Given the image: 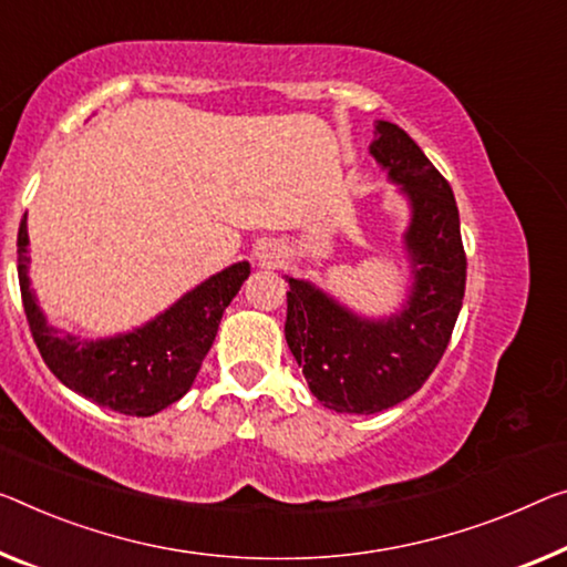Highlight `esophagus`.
Segmentation results:
<instances>
[{
    "label": "esophagus",
    "mask_w": 567,
    "mask_h": 567,
    "mask_svg": "<svg viewBox=\"0 0 567 567\" xmlns=\"http://www.w3.org/2000/svg\"><path fill=\"white\" fill-rule=\"evenodd\" d=\"M256 260H258V266L276 268L278 264H281V254H278V248L274 246V243H260V246L256 248Z\"/></svg>",
    "instance_id": "34e87169"
}]
</instances>
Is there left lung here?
<instances>
[{
	"instance_id": "obj_1",
	"label": "left lung",
	"mask_w": 567,
	"mask_h": 567,
	"mask_svg": "<svg viewBox=\"0 0 567 567\" xmlns=\"http://www.w3.org/2000/svg\"><path fill=\"white\" fill-rule=\"evenodd\" d=\"M370 154L411 203L403 235L413 286L388 319L357 317L309 281L286 276V342L309 390L337 413L388 411L423 388L446 352L466 289L451 185L403 128L378 121Z\"/></svg>"
}]
</instances>
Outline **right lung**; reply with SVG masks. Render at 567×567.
I'll return each instance as SVG.
<instances>
[{"label":"right lung","mask_w":567,"mask_h":567,"mask_svg":"<svg viewBox=\"0 0 567 567\" xmlns=\"http://www.w3.org/2000/svg\"><path fill=\"white\" fill-rule=\"evenodd\" d=\"M28 220V217H24ZM17 233V276L34 344L55 378L109 411L154 415L193 388L215 342L223 311L250 276L248 260L233 264L187 291L177 303L128 334L81 339L45 321L30 289L28 223Z\"/></svg>","instance_id":"add662e5"}]
</instances>
